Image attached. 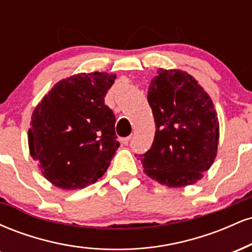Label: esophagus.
Instances as JSON below:
<instances>
[{
  "instance_id": "esophagus-1",
  "label": "esophagus",
  "mask_w": 252,
  "mask_h": 252,
  "mask_svg": "<svg viewBox=\"0 0 252 252\" xmlns=\"http://www.w3.org/2000/svg\"><path fill=\"white\" fill-rule=\"evenodd\" d=\"M130 136H128V137H124V138H122V140H121V142H122L123 144H128L129 143V141H130Z\"/></svg>"
}]
</instances>
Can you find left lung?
<instances>
[{
  "label": "left lung",
  "mask_w": 252,
  "mask_h": 252,
  "mask_svg": "<svg viewBox=\"0 0 252 252\" xmlns=\"http://www.w3.org/2000/svg\"><path fill=\"white\" fill-rule=\"evenodd\" d=\"M147 99L156 130L150 149L138 155L144 173L168 187L200 180L218 149L219 122L210 96L187 72L160 68Z\"/></svg>",
  "instance_id": "obj_1"
}]
</instances>
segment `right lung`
<instances>
[{
  "label": "right lung",
  "mask_w": 252,
  "mask_h": 252,
  "mask_svg": "<svg viewBox=\"0 0 252 252\" xmlns=\"http://www.w3.org/2000/svg\"><path fill=\"white\" fill-rule=\"evenodd\" d=\"M115 79L105 72L74 74L57 83L33 111L30 152L54 186L84 189L110 166L120 142L104 97Z\"/></svg>",
  "instance_id": "add662e5"
}]
</instances>
